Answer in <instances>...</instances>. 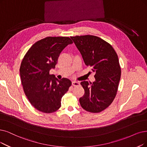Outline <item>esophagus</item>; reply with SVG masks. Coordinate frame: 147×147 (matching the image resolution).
Wrapping results in <instances>:
<instances>
[{
    "label": "esophagus",
    "instance_id": "esophagus-1",
    "mask_svg": "<svg viewBox=\"0 0 147 147\" xmlns=\"http://www.w3.org/2000/svg\"><path fill=\"white\" fill-rule=\"evenodd\" d=\"M72 84L73 86H78L80 85V83L77 81H73L72 83Z\"/></svg>",
    "mask_w": 147,
    "mask_h": 147
}]
</instances>
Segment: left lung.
<instances>
[{
	"mask_svg": "<svg viewBox=\"0 0 147 147\" xmlns=\"http://www.w3.org/2000/svg\"><path fill=\"white\" fill-rule=\"evenodd\" d=\"M80 51L86 65L95 72L93 83L84 81L81 106L91 113H99L112 103L118 92L121 70L118 55L111 45L91 35L70 37Z\"/></svg>",
	"mask_w": 147,
	"mask_h": 147,
	"instance_id": "8db88e82",
	"label": "left lung"
}]
</instances>
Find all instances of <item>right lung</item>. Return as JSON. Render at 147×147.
I'll list each match as a JSON object with an SVG mask.
<instances>
[{
  "label": "right lung",
  "mask_w": 147,
  "mask_h": 147,
  "mask_svg": "<svg viewBox=\"0 0 147 147\" xmlns=\"http://www.w3.org/2000/svg\"><path fill=\"white\" fill-rule=\"evenodd\" d=\"M73 42L68 37H47L35 43L23 57L20 67L22 84L32 106L45 113L61 107V98L71 86L69 79L58 80L49 74L61 51Z\"/></svg>",
  "instance_id": "add662e5"
}]
</instances>
